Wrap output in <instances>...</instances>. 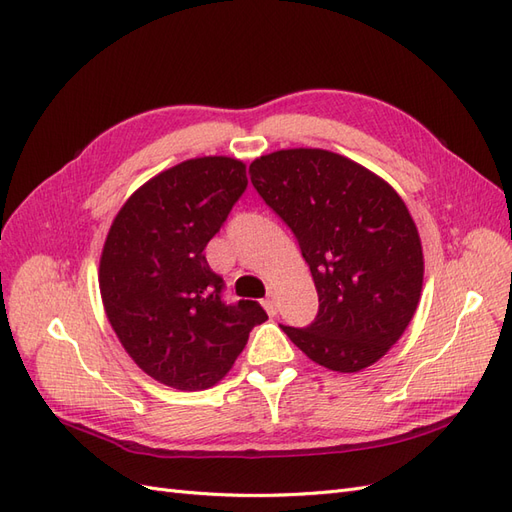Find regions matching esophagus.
I'll use <instances>...</instances> for the list:
<instances>
[{"mask_svg": "<svg viewBox=\"0 0 512 512\" xmlns=\"http://www.w3.org/2000/svg\"><path fill=\"white\" fill-rule=\"evenodd\" d=\"M262 307L267 309V314H269V316H275V314H277V303H275V299H273V297H269V299L262 301Z\"/></svg>", "mask_w": 512, "mask_h": 512, "instance_id": "obj_1", "label": "esophagus"}]
</instances>
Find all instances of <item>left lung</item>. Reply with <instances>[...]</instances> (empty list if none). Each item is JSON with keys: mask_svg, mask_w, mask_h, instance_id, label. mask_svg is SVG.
Instances as JSON below:
<instances>
[{"mask_svg": "<svg viewBox=\"0 0 512 512\" xmlns=\"http://www.w3.org/2000/svg\"><path fill=\"white\" fill-rule=\"evenodd\" d=\"M254 188L290 226L318 292L307 329L280 324L307 359L339 374L378 363L404 335L423 292L425 258L401 196L327 149H280L250 164Z\"/></svg>", "mask_w": 512, "mask_h": 512, "instance_id": "8db88e82", "label": "left lung"}]
</instances>
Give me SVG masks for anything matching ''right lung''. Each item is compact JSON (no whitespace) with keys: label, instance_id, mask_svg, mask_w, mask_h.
I'll return each mask as SVG.
<instances>
[{"label":"right lung","instance_id":"add662e5","mask_svg":"<svg viewBox=\"0 0 512 512\" xmlns=\"http://www.w3.org/2000/svg\"><path fill=\"white\" fill-rule=\"evenodd\" d=\"M245 185L237 158L185 160L143 183L108 228L98 271L106 318L130 359L170 389H211L267 320L256 301H222L203 254Z\"/></svg>","mask_w":512,"mask_h":512}]
</instances>
